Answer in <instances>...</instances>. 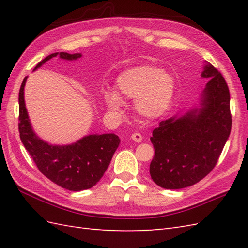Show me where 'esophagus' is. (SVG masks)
Returning <instances> with one entry per match:
<instances>
[{"label": "esophagus", "mask_w": 248, "mask_h": 248, "mask_svg": "<svg viewBox=\"0 0 248 248\" xmlns=\"http://www.w3.org/2000/svg\"><path fill=\"white\" fill-rule=\"evenodd\" d=\"M131 139H132L134 141H136V143H140L141 140H143V136H141L140 133L135 132V133L131 135Z\"/></svg>", "instance_id": "1"}]
</instances>
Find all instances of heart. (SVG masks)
<instances>
[{
    "label": "heart",
    "mask_w": 248,
    "mask_h": 248,
    "mask_svg": "<svg viewBox=\"0 0 248 248\" xmlns=\"http://www.w3.org/2000/svg\"><path fill=\"white\" fill-rule=\"evenodd\" d=\"M116 84L122 97L137 98L135 109L140 116L148 119H155L164 115L175 96V80L172 76L155 66L141 65L130 68L117 78ZM115 91L104 93V100L108 108L120 109L123 99Z\"/></svg>",
    "instance_id": "heart-1"
}]
</instances>
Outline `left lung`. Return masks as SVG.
<instances>
[{
  "label": "left lung",
  "mask_w": 248,
  "mask_h": 248,
  "mask_svg": "<svg viewBox=\"0 0 248 248\" xmlns=\"http://www.w3.org/2000/svg\"><path fill=\"white\" fill-rule=\"evenodd\" d=\"M202 77L209 82L200 108L163 120L152 131L155 156L149 172L163 188H183L202 180L217 165L229 138L232 117L227 83L208 62Z\"/></svg>",
  "instance_id": "8db88e82"
}]
</instances>
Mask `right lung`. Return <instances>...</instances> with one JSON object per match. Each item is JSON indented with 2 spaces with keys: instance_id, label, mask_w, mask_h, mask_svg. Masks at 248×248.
<instances>
[{
  "instance_id": "right-lung-1",
  "label": "right lung",
  "mask_w": 248,
  "mask_h": 248,
  "mask_svg": "<svg viewBox=\"0 0 248 248\" xmlns=\"http://www.w3.org/2000/svg\"><path fill=\"white\" fill-rule=\"evenodd\" d=\"M59 53L50 54L37 64L35 69ZM82 55L61 52V59L72 61ZM28 77L21 84L19 92V132L25 149L29 151L40 172L57 186L69 191H82L93 187L112 160L120 140L116 134H93L84 136L77 143L66 146L50 145L40 140L31 129L28 110L24 103V85Z\"/></svg>"
}]
</instances>
